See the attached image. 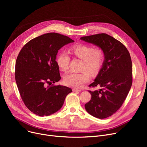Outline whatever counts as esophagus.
Segmentation results:
<instances>
[{"mask_svg":"<svg viewBox=\"0 0 147 147\" xmlns=\"http://www.w3.org/2000/svg\"><path fill=\"white\" fill-rule=\"evenodd\" d=\"M73 92H80L81 90L79 89H77V88H73Z\"/></svg>","mask_w":147,"mask_h":147,"instance_id":"esophagus-1","label":"esophagus"}]
</instances>
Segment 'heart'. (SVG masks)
Listing matches in <instances>:
<instances>
[{"label": "heart", "mask_w": 147, "mask_h": 147, "mask_svg": "<svg viewBox=\"0 0 147 147\" xmlns=\"http://www.w3.org/2000/svg\"><path fill=\"white\" fill-rule=\"evenodd\" d=\"M69 52L74 57L83 61L82 69H86L92 74H96L101 68L104 55L103 51L99 48L94 49L90 46L79 44L69 49ZM56 62L61 71L65 72L68 68L69 57L65 52L58 54ZM90 80V74L88 71L84 70L80 73H69L64 79L66 85L74 88H80L83 84Z\"/></svg>", "instance_id": "b5f03b06"}]
</instances>
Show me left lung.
I'll return each mask as SVG.
<instances>
[{"label": "left lung", "mask_w": 147, "mask_h": 147, "mask_svg": "<svg viewBox=\"0 0 147 147\" xmlns=\"http://www.w3.org/2000/svg\"><path fill=\"white\" fill-rule=\"evenodd\" d=\"M80 40L101 49L104 60L89 86L101 88L89 91L91 99L84 105L87 112L98 119L110 117L123 104L132 84V63L124 45L105 33L84 36Z\"/></svg>", "instance_id": "1"}]
</instances>
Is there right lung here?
Returning a JSON list of instances; mask_svg holds the SVG:
<instances>
[{
    "label": "right lung",
    "mask_w": 147,
    "mask_h": 147,
    "mask_svg": "<svg viewBox=\"0 0 147 147\" xmlns=\"http://www.w3.org/2000/svg\"><path fill=\"white\" fill-rule=\"evenodd\" d=\"M74 41L55 33L38 36L26 43L15 64V78L26 106L39 116H48L59 110L66 96L72 92L65 86H51L61 77L56 59L58 51Z\"/></svg>",
    "instance_id": "1"
}]
</instances>
